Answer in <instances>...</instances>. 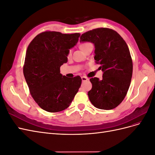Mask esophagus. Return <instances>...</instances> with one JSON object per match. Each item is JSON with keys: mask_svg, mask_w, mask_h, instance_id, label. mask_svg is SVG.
Listing matches in <instances>:
<instances>
[{"mask_svg": "<svg viewBox=\"0 0 155 155\" xmlns=\"http://www.w3.org/2000/svg\"><path fill=\"white\" fill-rule=\"evenodd\" d=\"M81 79H82V81H86L88 80V78L85 76H82Z\"/></svg>", "mask_w": 155, "mask_h": 155, "instance_id": "34e87169", "label": "esophagus"}]
</instances>
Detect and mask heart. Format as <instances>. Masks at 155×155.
I'll return each instance as SVG.
<instances>
[{
    "label": "heart",
    "mask_w": 155,
    "mask_h": 155,
    "mask_svg": "<svg viewBox=\"0 0 155 155\" xmlns=\"http://www.w3.org/2000/svg\"><path fill=\"white\" fill-rule=\"evenodd\" d=\"M88 44H90V43H81L80 45V48L83 50ZM70 56H71V50H70L68 54V57L69 58V57H70Z\"/></svg>",
    "instance_id": "b5f03b06"
}]
</instances>
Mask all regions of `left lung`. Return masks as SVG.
<instances>
[{
    "label": "left lung",
    "mask_w": 155,
    "mask_h": 155,
    "mask_svg": "<svg viewBox=\"0 0 155 155\" xmlns=\"http://www.w3.org/2000/svg\"><path fill=\"white\" fill-rule=\"evenodd\" d=\"M80 42L94 45V59L104 72L103 79L92 78L88 96L92 104L100 109L110 110L125 98L133 75V61L128 46L116 31L100 28L88 31Z\"/></svg>",
    "instance_id": "left-lung-1"
}]
</instances>
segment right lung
Instances as JSON below:
<instances>
[{
    "mask_svg": "<svg viewBox=\"0 0 155 155\" xmlns=\"http://www.w3.org/2000/svg\"><path fill=\"white\" fill-rule=\"evenodd\" d=\"M79 36V33L46 31L37 35L28 46L23 73L32 97L46 111L67 109L81 86L80 76L68 78L60 73Z\"/></svg>",
    "mask_w": 155,
    "mask_h": 155,
    "instance_id": "add662e5",
    "label": "right lung"
}]
</instances>
